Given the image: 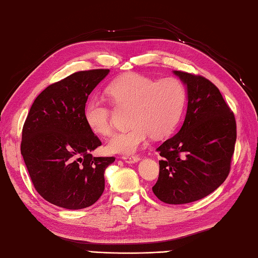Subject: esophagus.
Here are the masks:
<instances>
[{
  "label": "esophagus",
  "instance_id": "1",
  "mask_svg": "<svg viewBox=\"0 0 258 258\" xmlns=\"http://www.w3.org/2000/svg\"><path fill=\"white\" fill-rule=\"evenodd\" d=\"M122 160H124L125 162L128 163H135L139 161V157L138 156H134V154H128V156H122Z\"/></svg>",
  "mask_w": 258,
  "mask_h": 258
}]
</instances>
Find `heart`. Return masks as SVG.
Wrapping results in <instances>:
<instances>
[{"label": "heart", "mask_w": 258, "mask_h": 258, "mask_svg": "<svg viewBox=\"0 0 258 258\" xmlns=\"http://www.w3.org/2000/svg\"><path fill=\"white\" fill-rule=\"evenodd\" d=\"M114 107L129 108L128 130L114 134L107 142L110 153L128 154L146 144L149 136L162 138L180 120L185 104V88L175 78L156 81L139 74H127L107 88ZM110 108L104 101L91 98L86 102L84 119L91 133L107 136L111 133Z\"/></svg>", "instance_id": "heart-1"}]
</instances>
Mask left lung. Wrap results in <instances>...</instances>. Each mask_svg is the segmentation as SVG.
Returning a JSON list of instances; mask_svg holds the SVG:
<instances>
[{
    "instance_id": "obj_1",
    "label": "left lung",
    "mask_w": 258,
    "mask_h": 258,
    "mask_svg": "<svg viewBox=\"0 0 258 258\" xmlns=\"http://www.w3.org/2000/svg\"><path fill=\"white\" fill-rule=\"evenodd\" d=\"M173 73L186 86L187 108L179 133L157 149L163 159L152 191L164 203L185 204L208 197L225 181L235 148L236 121L209 79Z\"/></svg>"
}]
</instances>
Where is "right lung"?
<instances>
[{
  "label": "right lung",
  "instance_id": "add662e5",
  "mask_svg": "<svg viewBox=\"0 0 258 258\" xmlns=\"http://www.w3.org/2000/svg\"><path fill=\"white\" fill-rule=\"evenodd\" d=\"M109 70L72 74L39 94L23 125L21 153L35 190L68 210L88 208L105 190L113 157H93L101 141L84 119L88 96Z\"/></svg>",
  "mask_w": 258,
  "mask_h": 258
}]
</instances>
